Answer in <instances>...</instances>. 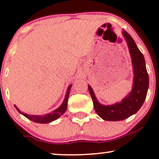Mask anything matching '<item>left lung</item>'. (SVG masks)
Here are the masks:
<instances>
[{
  "label": "left lung",
  "mask_w": 159,
  "mask_h": 159,
  "mask_svg": "<svg viewBox=\"0 0 159 159\" xmlns=\"http://www.w3.org/2000/svg\"><path fill=\"white\" fill-rule=\"evenodd\" d=\"M122 35L128 46L134 70V83L131 91L119 102L105 105L99 102L93 89L89 85L96 112L105 121L124 120L135 114L145 100L149 88V76L142 53L126 31H122Z\"/></svg>",
  "instance_id": "1"
}]
</instances>
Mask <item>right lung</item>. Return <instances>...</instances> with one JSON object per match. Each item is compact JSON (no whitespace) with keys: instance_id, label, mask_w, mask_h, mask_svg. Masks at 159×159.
<instances>
[{"instance_id":"right-lung-1","label":"right lung","mask_w":159,"mask_h":159,"mask_svg":"<svg viewBox=\"0 0 159 159\" xmlns=\"http://www.w3.org/2000/svg\"><path fill=\"white\" fill-rule=\"evenodd\" d=\"M72 85H70L68 86L67 91H66V97H65V99L63 102H62V105H60L58 108H57L54 111H53L52 112L49 113H47V114H45L43 116H39V115H28L26 113H24L21 112L20 110L17 108V107L15 105V107L17 109V111H18L20 113L24 116L25 117H26L27 119H29V120L33 121L34 122L37 123H41V124H46V123H50L52 121L56 120L59 117H60L63 114V113L66 112V109H67V104H68V97H69V93L70 91V88H71Z\"/></svg>"}]
</instances>
